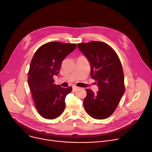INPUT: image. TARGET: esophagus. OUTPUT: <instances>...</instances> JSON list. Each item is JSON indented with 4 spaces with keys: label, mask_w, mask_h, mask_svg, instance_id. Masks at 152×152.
Instances as JSON below:
<instances>
[{
    "label": "esophagus",
    "mask_w": 152,
    "mask_h": 152,
    "mask_svg": "<svg viewBox=\"0 0 152 152\" xmlns=\"http://www.w3.org/2000/svg\"><path fill=\"white\" fill-rule=\"evenodd\" d=\"M78 88H79V87H77V86H73V91H76V90L78 89Z\"/></svg>",
    "instance_id": "34e87169"
}]
</instances>
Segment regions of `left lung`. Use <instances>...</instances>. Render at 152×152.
Here are the masks:
<instances>
[{
    "label": "left lung",
    "mask_w": 152,
    "mask_h": 152,
    "mask_svg": "<svg viewBox=\"0 0 152 152\" xmlns=\"http://www.w3.org/2000/svg\"><path fill=\"white\" fill-rule=\"evenodd\" d=\"M77 46L91 64V75L99 90L94 94L86 89L84 109L94 119L107 118L113 113L125 91L121 61L113 48L105 42L92 41Z\"/></svg>",
    "instance_id": "8db88e82"
}]
</instances>
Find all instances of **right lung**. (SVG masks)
Instances as JSON below:
<instances>
[{
	"instance_id": "1",
	"label": "right lung",
	"mask_w": 152,
	"mask_h": 152,
	"mask_svg": "<svg viewBox=\"0 0 152 152\" xmlns=\"http://www.w3.org/2000/svg\"><path fill=\"white\" fill-rule=\"evenodd\" d=\"M77 47L75 44L48 42L40 47L30 63L28 83L34 105L41 116L53 119L60 116L65 108V97L71 87L62 88L53 84L62 61Z\"/></svg>"
}]
</instances>
